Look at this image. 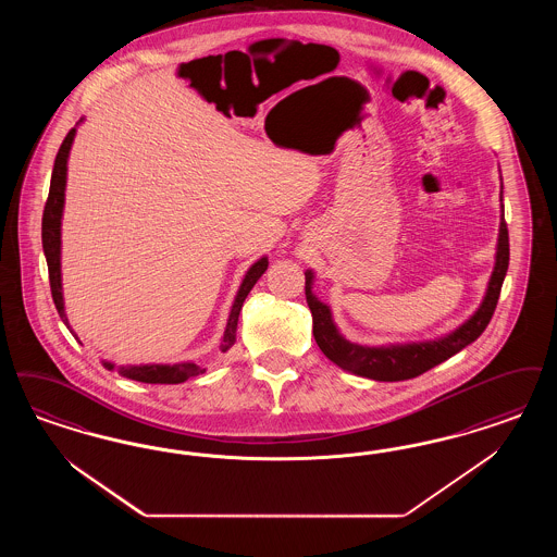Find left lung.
<instances>
[{
  "instance_id": "left-lung-1",
  "label": "left lung",
  "mask_w": 557,
  "mask_h": 557,
  "mask_svg": "<svg viewBox=\"0 0 557 557\" xmlns=\"http://www.w3.org/2000/svg\"><path fill=\"white\" fill-rule=\"evenodd\" d=\"M502 193H504V184L499 190V200H504ZM499 209H502V215H499V234H497V246H495V263H493L487 289L479 309L472 312L462 325L433 339L383 344V346H367V344L350 342L335 325L332 307L314 294L312 289L314 271L307 269L305 294L312 312V335L321 352L339 369L358 377L404 381V379L423 375L424 371L433 369L435 364H442L447 358L467 348L468 344H472L490 325L499 292H502V284L506 280L508 263H510V243H508V225L504 220V202L499 205Z\"/></svg>"
}]
</instances>
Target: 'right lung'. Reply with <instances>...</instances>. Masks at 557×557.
<instances>
[{
    "mask_svg": "<svg viewBox=\"0 0 557 557\" xmlns=\"http://www.w3.org/2000/svg\"><path fill=\"white\" fill-rule=\"evenodd\" d=\"M83 124V120L66 134L58 156L53 163V172H51V184H49V197L45 202L44 223H41V238H44V252L47 259V269H49V286H51V296L55 302V309L60 312L64 325L74 334L70 321H67L66 302H64V286H62V218H64V205H66V182H67V157L70 149L76 136V128ZM269 259L263 255L261 259H257L243 277V284L234 296L232 309L227 314V323L223 330L222 342H220V350L227 352L234 342H236V325H238V314L243 309L248 292L259 282V277L268 271ZM101 364L108 371H117L122 377L140 381V383H184L188 379L199 377L205 371L200 364L193 360H180V362H149V364H122L117 367L115 362L110 360H101Z\"/></svg>",
    "mask_w": 557,
    "mask_h": 557,
    "instance_id": "1",
    "label": "right lung"
}]
</instances>
